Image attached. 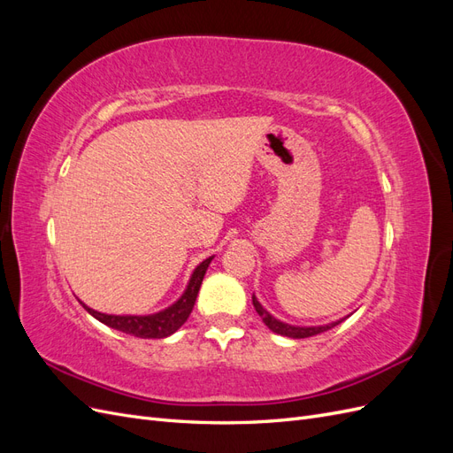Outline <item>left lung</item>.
Here are the masks:
<instances>
[{
    "label": "left lung",
    "mask_w": 453,
    "mask_h": 453,
    "mask_svg": "<svg viewBox=\"0 0 453 453\" xmlns=\"http://www.w3.org/2000/svg\"><path fill=\"white\" fill-rule=\"evenodd\" d=\"M253 306L257 310V313L263 318V323L270 328L272 333L276 334H281V336H289V338H310V336H315V334H321L325 331H328V328H333L336 325H340L344 319L340 321H334V323H328V325H319V326H295V325H289V323H283L280 319L273 318V315H270L263 306H260V303L257 300V296L253 295Z\"/></svg>",
    "instance_id": "left-lung-1"
}]
</instances>
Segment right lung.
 <instances>
[{
  "mask_svg": "<svg viewBox=\"0 0 453 453\" xmlns=\"http://www.w3.org/2000/svg\"><path fill=\"white\" fill-rule=\"evenodd\" d=\"M211 258L213 257L202 260V263L195 268L193 276H190L185 293L177 298L172 306H168L162 311L150 313V315H109V313L96 311L83 303L81 304H83V308L92 315V318L102 321L107 326L117 328L120 333H127L138 338H166L173 334L177 328L188 319L190 311L195 308L202 280L205 276V270H208L211 263Z\"/></svg>",
  "mask_w": 453,
  "mask_h": 453,
  "instance_id": "1",
  "label": "right lung"
}]
</instances>
